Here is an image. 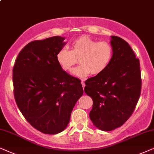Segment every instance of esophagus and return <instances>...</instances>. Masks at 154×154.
Masks as SVG:
<instances>
[{"mask_svg": "<svg viewBox=\"0 0 154 154\" xmlns=\"http://www.w3.org/2000/svg\"><path fill=\"white\" fill-rule=\"evenodd\" d=\"M81 84H82V87L83 88H85V82H84L83 80L81 82Z\"/></svg>", "mask_w": 154, "mask_h": 154, "instance_id": "1", "label": "esophagus"}]
</instances>
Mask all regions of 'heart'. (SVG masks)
<instances>
[{
	"mask_svg": "<svg viewBox=\"0 0 154 154\" xmlns=\"http://www.w3.org/2000/svg\"><path fill=\"white\" fill-rule=\"evenodd\" d=\"M112 55L113 49L109 43L81 36L71 43L70 51L61 48L57 53L56 59L65 71H71L79 59L80 65L74 69L73 74L85 77L90 74L98 75L104 72L111 62Z\"/></svg>",
	"mask_w": 154,
	"mask_h": 154,
	"instance_id": "obj_1",
	"label": "heart"
}]
</instances>
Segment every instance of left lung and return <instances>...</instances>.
<instances>
[{"instance_id": "obj_1", "label": "left lung", "mask_w": 154, "mask_h": 154, "mask_svg": "<svg viewBox=\"0 0 154 154\" xmlns=\"http://www.w3.org/2000/svg\"><path fill=\"white\" fill-rule=\"evenodd\" d=\"M113 49L107 69L85 81V92L93 100L89 118L103 131L122 126L132 116L141 94L139 60L128 43L111 36Z\"/></svg>"}]
</instances>
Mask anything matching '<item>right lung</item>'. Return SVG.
I'll return each instance as SVG.
<instances>
[{"instance_id":"right-lung-1","label":"right lung","mask_w":154,"mask_h":154,"mask_svg":"<svg viewBox=\"0 0 154 154\" xmlns=\"http://www.w3.org/2000/svg\"><path fill=\"white\" fill-rule=\"evenodd\" d=\"M64 40L56 36L29 43L13 69L17 107L29 123L44 134H58L67 128L84 92L80 79L67 74L57 61Z\"/></svg>"}]
</instances>
